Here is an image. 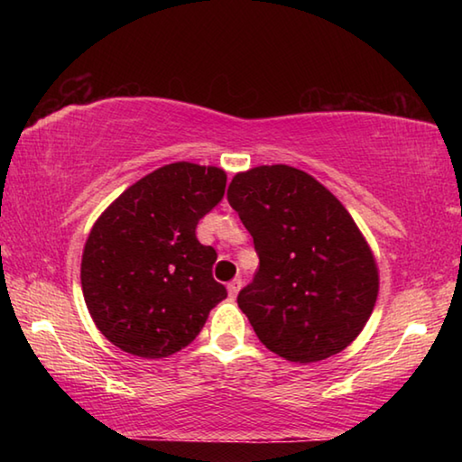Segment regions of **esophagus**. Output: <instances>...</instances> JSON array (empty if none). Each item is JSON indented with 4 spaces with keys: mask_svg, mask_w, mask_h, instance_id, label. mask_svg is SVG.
Returning a JSON list of instances; mask_svg holds the SVG:
<instances>
[{
    "mask_svg": "<svg viewBox=\"0 0 462 462\" xmlns=\"http://www.w3.org/2000/svg\"><path fill=\"white\" fill-rule=\"evenodd\" d=\"M240 287H242V279L230 281V283H228V295H230V297H236L238 291H240Z\"/></svg>",
    "mask_w": 462,
    "mask_h": 462,
    "instance_id": "1",
    "label": "esophagus"
}]
</instances>
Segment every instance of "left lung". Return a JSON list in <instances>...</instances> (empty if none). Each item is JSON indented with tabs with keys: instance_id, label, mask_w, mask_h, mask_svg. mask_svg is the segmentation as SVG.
I'll return each mask as SVG.
<instances>
[{
	"instance_id": "left-lung-1",
	"label": "left lung",
	"mask_w": 462,
	"mask_h": 462,
	"mask_svg": "<svg viewBox=\"0 0 462 462\" xmlns=\"http://www.w3.org/2000/svg\"><path fill=\"white\" fill-rule=\"evenodd\" d=\"M228 201L259 254L238 293L259 340L291 363L338 355L371 318L379 273L361 230L314 177L287 165L238 173Z\"/></svg>"
}]
</instances>
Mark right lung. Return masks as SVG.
<instances>
[{
	"instance_id": "obj_1",
	"label": "right lung",
	"mask_w": 462,
	"mask_h": 462,
	"mask_svg": "<svg viewBox=\"0 0 462 462\" xmlns=\"http://www.w3.org/2000/svg\"><path fill=\"white\" fill-rule=\"evenodd\" d=\"M217 167L173 162L128 187L85 242L83 297L106 338L143 358L185 348L226 300L212 267L217 253L195 228L224 198Z\"/></svg>"
}]
</instances>
